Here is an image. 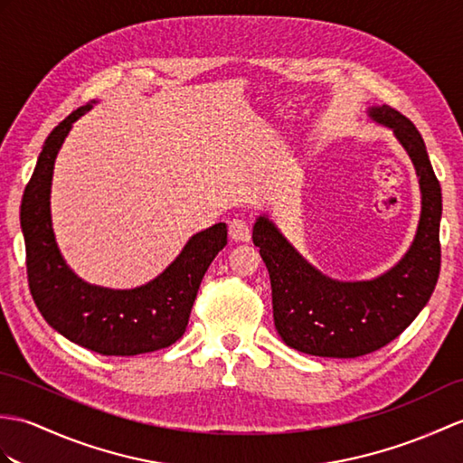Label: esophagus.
Wrapping results in <instances>:
<instances>
[{
    "label": "esophagus",
    "instance_id": "1",
    "mask_svg": "<svg viewBox=\"0 0 463 463\" xmlns=\"http://www.w3.org/2000/svg\"><path fill=\"white\" fill-rule=\"evenodd\" d=\"M229 234L236 242H249L250 241V229L242 219H232L229 222Z\"/></svg>",
    "mask_w": 463,
    "mask_h": 463
}]
</instances>
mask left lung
<instances>
[{
  "instance_id": "left-lung-1",
  "label": "left lung",
  "mask_w": 463,
  "mask_h": 463,
  "mask_svg": "<svg viewBox=\"0 0 463 463\" xmlns=\"http://www.w3.org/2000/svg\"><path fill=\"white\" fill-rule=\"evenodd\" d=\"M367 116L394 134L420 185V221L399 262L371 280H337L309 264L268 214H260L252 229V242L270 274L278 335L288 347L316 357L353 359L384 347L420 314L439 274L442 189L424 139L391 106H371Z\"/></svg>"
}]
</instances>
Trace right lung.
Wrapping results in <instances>:
<instances>
[{"label": "right lung", "mask_w": 463, "mask_h": 463, "mask_svg": "<svg viewBox=\"0 0 463 463\" xmlns=\"http://www.w3.org/2000/svg\"><path fill=\"white\" fill-rule=\"evenodd\" d=\"M96 100L80 106L49 134L21 201L31 296L47 324L62 337L100 354L132 357L169 347L185 333L203 276L224 244L227 224L193 234L164 272L144 286L114 289L84 282L59 250L51 221L55 159L72 124Z\"/></svg>", "instance_id": "add662e5"}]
</instances>
